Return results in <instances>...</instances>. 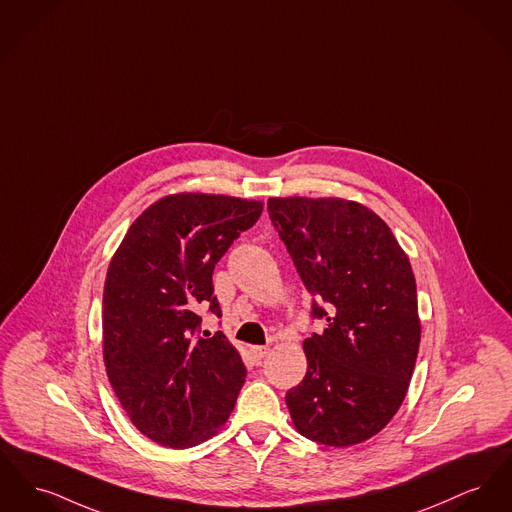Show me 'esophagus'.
<instances>
[{
  "mask_svg": "<svg viewBox=\"0 0 512 512\" xmlns=\"http://www.w3.org/2000/svg\"><path fill=\"white\" fill-rule=\"evenodd\" d=\"M269 346H253L251 348V354H253V358H255V361H261L267 354H269Z\"/></svg>",
  "mask_w": 512,
  "mask_h": 512,
  "instance_id": "34e87169",
  "label": "esophagus"
}]
</instances>
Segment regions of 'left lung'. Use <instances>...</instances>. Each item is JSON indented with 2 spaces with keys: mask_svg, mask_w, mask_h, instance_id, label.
Here are the masks:
<instances>
[{
  "mask_svg": "<svg viewBox=\"0 0 512 512\" xmlns=\"http://www.w3.org/2000/svg\"><path fill=\"white\" fill-rule=\"evenodd\" d=\"M271 220L305 288L327 301L305 338L307 373L286 394L294 427L329 447L371 439L406 398L420 350L418 292L387 222L342 197H271Z\"/></svg>",
  "mask_w": 512,
  "mask_h": 512,
  "instance_id": "left-lung-1",
  "label": "left lung"
}]
</instances>
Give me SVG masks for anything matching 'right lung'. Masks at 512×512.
<instances>
[{
  "instance_id": "right-lung-1",
  "label": "right lung",
  "mask_w": 512,
  "mask_h": 512,
  "mask_svg": "<svg viewBox=\"0 0 512 512\" xmlns=\"http://www.w3.org/2000/svg\"><path fill=\"white\" fill-rule=\"evenodd\" d=\"M263 201L174 193L129 226L106 272L102 356L133 425L170 449L195 447L230 418L245 381L226 334L199 336V309L218 317L212 271L251 228Z\"/></svg>"
}]
</instances>
